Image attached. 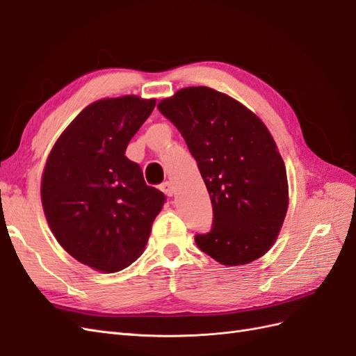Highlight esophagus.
Segmentation results:
<instances>
[{
  "mask_svg": "<svg viewBox=\"0 0 356 356\" xmlns=\"http://www.w3.org/2000/svg\"><path fill=\"white\" fill-rule=\"evenodd\" d=\"M160 190L163 191L165 195H166V196H169V197H170L172 195H174V186H172L170 182H168V181H166V182H163V184L160 186Z\"/></svg>",
  "mask_w": 356,
  "mask_h": 356,
  "instance_id": "esophagus-1",
  "label": "esophagus"
}]
</instances>
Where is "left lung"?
Here are the masks:
<instances>
[{
	"label": "left lung",
	"mask_w": 356,
	"mask_h": 356,
	"mask_svg": "<svg viewBox=\"0 0 356 356\" xmlns=\"http://www.w3.org/2000/svg\"><path fill=\"white\" fill-rule=\"evenodd\" d=\"M177 126L208 188L213 221L196 245L224 266L263 257L288 209L285 163L266 124L232 96L204 86L157 105Z\"/></svg>",
	"instance_id": "8db88e82"
}]
</instances>
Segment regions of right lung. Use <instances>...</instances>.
<instances>
[{"instance_id":"add662e5","label":"right lung","mask_w":356,"mask_h":356,"mask_svg":"<svg viewBox=\"0 0 356 356\" xmlns=\"http://www.w3.org/2000/svg\"><path fill=\"white\" fill-rule=\"evenodd\" d=\"M156 99L105 98L60 134L41 177V203L56 241L93 270L114 273L141 257L165 195L124 153Z\"/></svg>"}]
</instances>
